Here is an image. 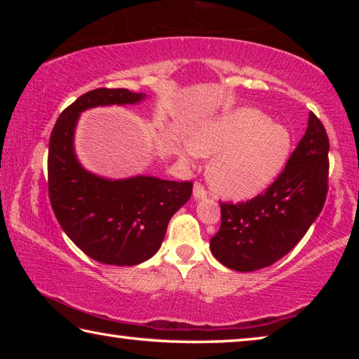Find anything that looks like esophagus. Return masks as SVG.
Returning <instances> with one entry per match:
<instances>
[{"label": "esophagus", "instance_id": "1", "mask_svg": "<svg viewBox=\"0 0 359 359\" xmlns=\"http://www.w3.org/2000/svg\"><path fill=\"white\" fill-rule=\"evenodd\" d=\"M205 196H208V193H205L203 185L194 184V187H193V198L196 199V201H199V199H204Z\"/></svg>", "mask_w": 359, "mask_h": 359}]
</instances>
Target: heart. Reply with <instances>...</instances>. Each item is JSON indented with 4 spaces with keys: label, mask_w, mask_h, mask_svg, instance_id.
<instances>
[{
    "label": "heart",
    "mask_w": 359,
    "mask_h": 359,
    "mask_svg": "<svg viewBox=\"0 0 359 359\" xmlns=\"http://www.w3.org/2000/svg\"><path fill=\"white\" fill-rule=\"evenodd\" d=\"M293 135L255 107H238L205 121L182 151L184 160L214 156L212 187L231 199H248L274 184L293 151Z\"/></svg>",
    "instance_id": "heart-1"
}]
</instances>
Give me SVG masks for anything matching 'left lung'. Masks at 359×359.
Listing matches in <instances>:
<instances>
[{
	"mask_svg": "<svg viewBox=\"0 0 359 359\" xmlns=\"http://www.w3.org/2000/svg\"><path fill=\"white\" fill-rule=\"evenodd\" d=\"M327 151L325 126L309 112L306 135L274 184L250 201L220 204L222 224L210 239L214 257L229 269L252 272L293 250L323 209Z\"/></svg>",
	"mask_w": 359,
	"mask_h": 359,
	"instance_id": "obj_1",
	"label": "left lung"
}]
</instances>
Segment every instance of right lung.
Segmentation results:
<instances>
[{
    "mask_svg": "<svg viewBox=\"0 0 359 359\" xmlns=\"http://www.w3.org/2000/svg\"><path fill=\"white\" fill-rule=\"evenodd\" d=\"M145 93L96 88L60 115L48 142V196L66 236L95 261L136 266L160 250L171 217L191 196V182L154 175L101 177L76 155L74 135L81 114L100 106L139 104Z\"/></svg>",
    "mask_w": 359,
    "mask_h": 359,
    "instance_id": "obj_1",
    "label": "right lung"
}]
</instances>
